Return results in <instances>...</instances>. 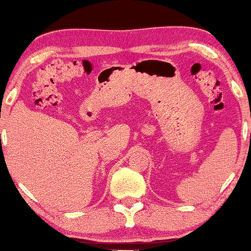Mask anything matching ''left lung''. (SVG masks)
Listing matches in <instances>:
<instances>
[{
	"label": "left lung",
	"mask_w": 251,
	"mask_h": 251,
	"mask_svg": "<svg viewBox=\"0 0 251 251\" xmlns=\"http://www.w3.org/2000/svg\"><path fill=\"white\" fill-rule=\"evenodd\" d=\"M250 143H251V135H250Z\"/></svg>",
	"instance_id": "1"
}]
</instances>
